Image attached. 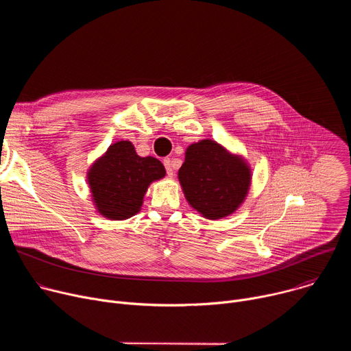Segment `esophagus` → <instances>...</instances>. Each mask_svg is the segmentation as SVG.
I'll use <instances>...</instances> for the list:
<instances>
[{"instance_id": "obj_1", "label": "esophagus", "mask_w": 351, "mask_h": 351, "mask_svg": "<svg viewBox=\"0 0 351 351\" xmlns=\"http://www.w3.org/2000/svg\"><path fill=\"white\" fill-rule=\"evenodd\" d=\"M164 165H165L167 173H168L169 176H172V175H173V162H172V160H171V158H165V160H164Z\"/></svg>"}]
</instances>
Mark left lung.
<instances>
[{
  "instance_id": "1",
  "label": "left lung",
  "mask_w": 351,
  "mask_h": 351,
  "mask_svg": "<svg viewBox=\"0 0 351 351\" xmlns=\"http://www.w3.org/2000/svg\"><path fill=\"white\" fill-rule=\"evenodd\" d=\"M178 176L189 204L208 219L233 214L252 182L247 164L213 140L189 145Z\"/></svg>"
}]
</instances>
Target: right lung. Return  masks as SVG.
<instances>
[{"mask_svg":"<svg viewBox=\"0 0 351 351\" xmlns=\"http://www.w3.org/2000/svg\"><path fill=\"white\" fill-rule=\"evenodd\" d=\"M165 176L162 162L140 157L130 141H118L88 171V184L98 213L122 221L140 211L149 183Z\"/></svg>","mask_w":351,"mask_h":351,"instance_id":"right-lung-1","label":"right lung"}]
</instances>
